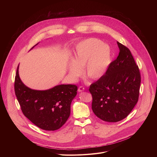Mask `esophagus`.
I'll return each mask as SVG.
<instances>
[{"label": "esophagus", "mask_w": 157, "mask_h": 157, "mask_svg": "<svg viewBox=\"0 0 157 157\" xmlns=\"http://www.w3.org/2000/svg\"><path fill=\"white\" fill-rule=\"evenodd\" d=\"M78 91V92H82L84 91V87L82 86H79Z\"/></svg>", "instance_id": "obj_1"}]
</instances>
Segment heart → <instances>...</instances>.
Segmentation results:
<instances>
[{
	"label": "heart",
	"instance_id": "heart-1",
	"mask_svg": "<svg viewBox=\"0 0 157 157\" xmlns=\"http://www.w3.org/2000/svg\"><path fill=\"white\" fill-rule=\"evenodd\" d=\"M112 62V51L107 44L97 38H88L79 43L76 47L74 61L68 67V73L76 78L84 73L92 79L101 78Z\"/></svg>",
	"mask_w": 157,
	"mask_h": 157
}]
</instances>
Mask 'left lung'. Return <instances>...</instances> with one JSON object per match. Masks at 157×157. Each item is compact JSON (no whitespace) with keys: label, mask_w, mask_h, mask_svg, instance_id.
<instances>
[{"label":"left lung","mask_w":157,"mask_h":157,"mask_svg":"<svg viewBox=\"0 0 157 157\" xmlns=\"http://www.w3.org/2000/svg\"><path fill=\"white\" fill-rule=\"evenodd\" d=\"M117 43L120 51L117 59L89 89L93 113L109 122L121 121L130 113L139 100L141 82L139 68L130 51Z\"/></svg>","instance_id":"obj_1"}]
</instances>
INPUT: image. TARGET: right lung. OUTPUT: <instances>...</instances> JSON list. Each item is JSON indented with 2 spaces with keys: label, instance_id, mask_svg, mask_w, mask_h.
<instances>
[{
  "label": "right lung",
  "instance_id": "right-lung-1",
  "mask_svg": "<svg viewBox=\"0 0 157 157\" xmlns=\"http://www.w3.org/2000/svg\"><path fill=\"white\" fill-rule=\"evenodd\" d=\"M18 66L14 89L22 113L43 130L59 129L70 117L71 103L77 94L78 87L74 84H61L44 91L34 90L21 81Z\"/></svg>",
  "mask_w": 157,
  "mask_h": 157
}]
</instances>
